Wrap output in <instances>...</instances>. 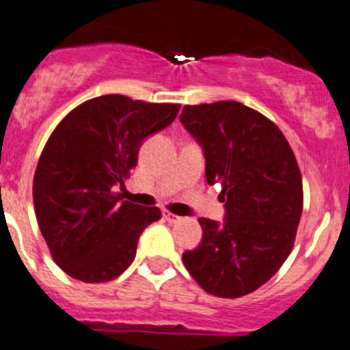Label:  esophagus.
Here are the masks:
<instances>
[{"mask_svg":"<svg viewBox=\"0 0 350 350\" xmlns=\"http://www.w3.org/2000/svg\"><path fill=\"white\" fill-rule=\"evenodd\" d=\"M163 219H165L167 222H170V224H176V222H180L181 217L174 215V213H169V211H165V213H163Z\"/></svg>","mask_w":350,"mask_h":350,"instance_id":"1","label":"esophagus"}]
</instances>
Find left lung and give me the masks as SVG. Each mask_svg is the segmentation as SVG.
I'll return each mask as SVG.
<instances>
[{
  "label": "left lung",
  "mask_w": 350,
  "mask_h": 350,
  "mask_svg": "<svg viewBox=\"0 0 350 350\" xmlns=\"http://www.w3.org/2000/svg\"><path fill=\"white\" fill-rule=\"evenodd\" d=\"M201 146L208 185L222 187L224 220L199 219L201 243L183 263L204 292L242 297L288 258L302 213V178L290 144L260 111L237 101L183 107Z\"/></svg>",
  "instance_id": "left-lung-1"
}]
</instances>
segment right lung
<instances>
[{"label":"right lung","instance_id":"obj_1","mask_svg":"<svg viewBox=\"0 0 350 350\" xmlns=\"http://www.w3.org/2000/svg\"><path fill=\"white\" fill-rule=\"evenodd\" d=\"M180 105L108 94L83 103L57 126L33 178V204L53 260L83 283L120 275L158 208L122 201L140 146L172 122Z\"/></svg>","mask_w":350,"mask_h":350}]
</instances>
